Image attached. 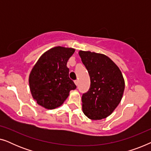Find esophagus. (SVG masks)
<instances>
[{"label":"esophagus","mask_w":151,"mask_h":151,"mask_svg":"<svg viewBox=\"0 0 151 151\" xmlns=\"http://www.w3.org/2000/svg\"><path fill=\"white\" fill-rule=\"evenodd\" d=\"M74 82H75V84L76 86H78V80H75V81H74Z\"/></svg>","instance_id":"obj_1"}]
</instances>
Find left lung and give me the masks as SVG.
I'll list each match as a JSON object with an SVG mask.
<instances>
[{"label": "left lung", "mask_w": 151, "mask_h": 151, "mask_svg": "<svg viewBox=\"0 0 151 151\" xmlns=\"http://www.w3.org/2000/svg\"><path fill=\"white\" fill-rule=\"evenodd\" d=\"M78 53L91 80L90 88L82 97V111L93 120L106 118L122 98L125 88L122 73L106 55L85 51Z\"/></svg>", "instance_id": "left-lung-1"}]
</instances>
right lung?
I'll return each mask as SVG.
<instances>
[{
    "label": "right lung",
    "instance_id": "right-lung-1",
    "mask_svg": "<svg viewBox=\"0 0 151 151\" xmlns=\"http://www.w3.org/2000/svg\"><path fill=\"white\" fill-rule=\"evenodd\" d=\"M75 49L57 46L43 53L33 67L29 84L33 98L40 106L51 110L60 106L76 84L67 67Z\"/></svg>",
    "mask_w": 151,
    "mask_h": 151
}]
</instances>
